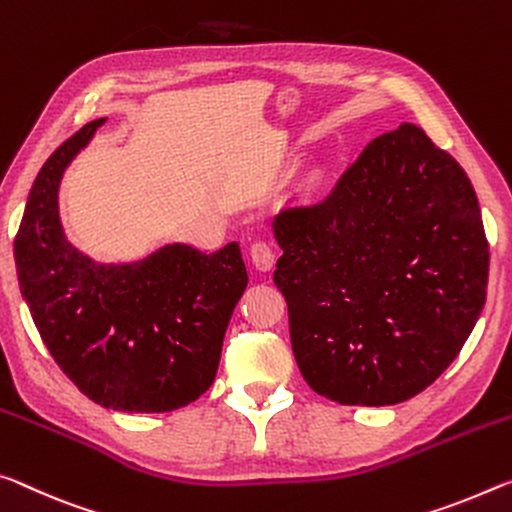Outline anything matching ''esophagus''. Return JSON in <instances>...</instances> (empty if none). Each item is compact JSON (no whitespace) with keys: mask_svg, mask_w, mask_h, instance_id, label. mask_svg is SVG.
Wrapping results in <instances>:
<instances>
[{"mask_svg":"<svg viewBox=\"0 0 512 512\" xmlns=\"http://www.w3.org/2000/svg\"><path fill=\"white\" fill-rule=\"evenodd\" d=\"M249 256H251V263L256 265V270L270 272L272 267H274V251L270 247V242L256 240L254 245H251V249H249Z\"/></svg>","mask_w":512,"mask_h":512,"instance_id":"1","label":"esophagus"}]
</instances>
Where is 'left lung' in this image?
<instances>
[{
  "instance_id": "8db88e82",
  "label": "left lung",
  "mask_w": 512,
  "mask_h": 512,
  "mask_svg": "<svg viewBox=\"0 0 512 512\" xmlns=\"http://www.w3.org/2000/svg\"><path fill=\"white\" fill-rule=\"evenodd\" d=\"M272 226L299 372L338 404L415 397L483 311L490 249L479 199L415 124L374 138L329 195L283 208Z\"/></svg>"
}]
</instances>
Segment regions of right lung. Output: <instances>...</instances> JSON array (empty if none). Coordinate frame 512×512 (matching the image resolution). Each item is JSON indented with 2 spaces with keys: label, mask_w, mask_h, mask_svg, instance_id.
I'll return each instance as SVG.
<instances>
[{
  "label": "right lung",
  "mask_w": 512,
  "mask_h": 512,
  "mask_svg": "<svg viewBox=\"0 0 512 512\" xmlns=\"http://www.w3.org/2000/svg\"><path fill=\"white\" fill-rule=\"evenodd\" d=\"M104 122L86 124L40 167L15 236L20 290L83 395L124 413H170L215 381L247 270L238 242L213 254L174 242L122 265L95 263L67 242L58 186Z\"/></svg>",
  "instance_id": "obj_1"
}]
</instances>
